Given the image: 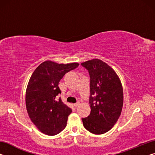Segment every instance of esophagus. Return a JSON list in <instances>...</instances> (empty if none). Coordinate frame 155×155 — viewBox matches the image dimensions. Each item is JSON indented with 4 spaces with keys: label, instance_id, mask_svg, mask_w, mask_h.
Masks as SVG:
<instances>
[{
    "label": "esophagus",
    "instance_id": "obj_1",
    "mask_svg": "<svg viewBox=\"0 0 155 155\" xmlns=\"http://www.w3.org/2000/svg\"><path fill=\"white\" fill-rule=\"evenodd\" d=\"M79 104H80V103H79V102H77V103H75V104H74V106L76 107H78V105H79Z\"/></svg>",
    "mask_w": 155,
    "mask_h": 155
}]
</instances>
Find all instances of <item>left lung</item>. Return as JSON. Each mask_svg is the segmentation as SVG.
<instances>
[{"label":"left lung","mask_w":155,"mask_h":155,"mask_svg":"<svg viewBox=\"0 0 155 155\" xmlns=\"http://www.w3.org/2000/svg\"><path fill=\"white\" fill-rule=\"evenodd\" d=\"M90 77L89 116L82 118L84 127L96 135L111 129L121 114L123 89L118 76L113 68L98 59L81 64Z\"/></svg>","instance_id":"8db88e82"}]
</instances>
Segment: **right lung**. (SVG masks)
<instances>
[{"label":"right lung","instance_id":"right-lung-1","mask_svg":"<svg viewBox=\"0 0 155 155\" xmlns=\"http://www.w3.org/2000/svg\"><path fill=\"white\" fill-rule=\"evenodd\" d=\"M78 63L63 64L46 61L31 75L26 91V107L32 122L44 134L55 135L66 127L72 109L57 98L59 82Z\"/></svg>","mask_w":155,"mask_h":155}]
</instances>
